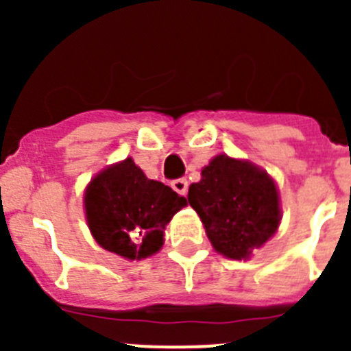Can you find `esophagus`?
<instances>
[{
  "instance_id": "34e87169",
  "label": "esophagus",
  "mask_w": 351,
  "mask_h": 351,
  "mask_svg": "<svg viewBox=\"0 0 351 351\" xmlns=\"http://www.w3.org/2000/svg\"><path fill=\"white\" fill-rule=\"evenodd\" d=\"M172 188L176 193L179 195H186L188 193V181L184 178H179V179H173L172 181Z\"/></svg>"
}]
</instances>
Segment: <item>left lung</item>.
<instances>
[{
	"mask_svg": "<svg viewBox=\"0 0 351 351\" xmlns=\"http://www.w3.org/2000/svg\"><path fill=\"white\" fill-rule=\"evenodd\" d=\"M188 202L206 226L214 250L234 260L251 255L280 225L278 190L267 172L250 161L219 154L193 182Z\"/></svg>",
	"mask_w": 351,
	"mask_h": 351,
	"instance_id": "obj_1",
	"label": "left lung"
}]
</instances>
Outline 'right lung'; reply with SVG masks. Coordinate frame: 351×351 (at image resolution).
Returning <instances> with one entry per match:
<instances>
[{"mask_svg":"<svg viewBox=\"0 0 351 351\" xmlns=\"http://www.w3.org/2000/svg\"><path fill=\"white\" fill-rule=\"evenodd\" d=\"M84 204L96 243L119 256L141 260L160 251L165 225L186 206V198L145 178L126 158L89 182Z\"/></svg>","mask_w":351,"mask_h":351,"instance_id":"obj_1","label":"right lung"}]
</instances>
